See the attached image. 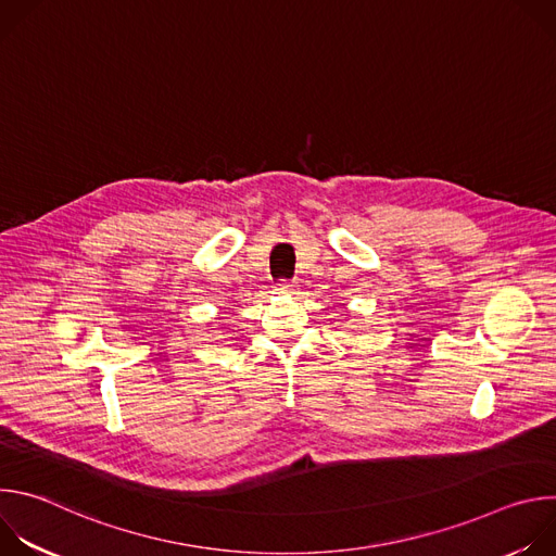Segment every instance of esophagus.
<instances>
[{
	"mask_svg": "<svg viewBox=\"0 0 556 556\" xmlns=\"http://www.w3.org/2000/svg\"><path fill=\"white\" fill-rule=\"evenodd\" d=\"M294 281H283V283H279L277 286V292H281V294H288V292H294Z\"/></svg>",
	"mask_w": 556,
	"mask_h": 556,
	"instance_id": "obj_1",
	"label": "esophagus"
}]
</instances>
